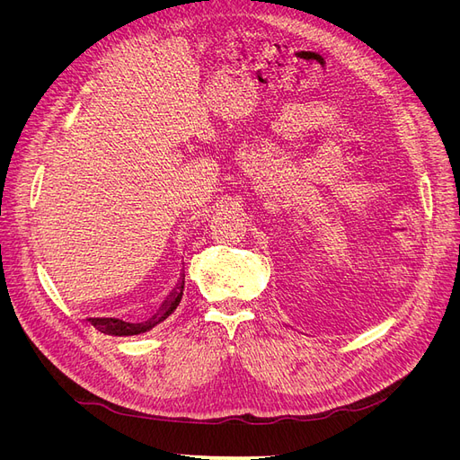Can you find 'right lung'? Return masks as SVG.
Here are the masks:
<instances>
[{"label": "right lung", "instance_id": "1", "mask_svg": "<svg viewBox=\"0 0 460 460\" xmlns=\"http://www.w3.org/2000/svg\"><path fill=\"white\" fill-rule=\"evenodd\" d=\"M182 294H184V282H182V286L178 288V294H174L172 301L166 305L163 314L153 316L151 323H146V324H127V323H122V320H117V318H90V323L103 333H113V336H136V333H144V332L151 330L155 324H159L161 320H164L166 316H171L174 313V309L180 305Z\"/></svg>", "mask_w": 460, "mask_h": 460}]
</instances>
